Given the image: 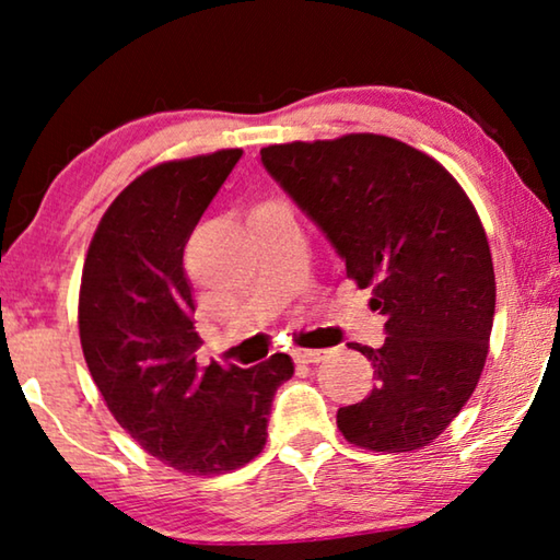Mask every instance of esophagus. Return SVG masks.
I'll return each mask as SVG.
<instances>
[{
    "label": "esophagus",
    "mask_w": 560,
    "mask_h": 560,
    "mask_svg": "<svg viewBox=\"0 0 560 560\" xmlns=\"http://www.w3.org/2000/svg\"><path fill=\"white\" fill-rule=\"evenodd\" d=\"M328 350H308V348H299L293 350V358H296V363H320V360L326 358Z\"/></svg>",
    "instance_id": "1"
}]
</instances>
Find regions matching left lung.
<instances>
[{"instance_id": "obj_1", "label": "left lung", "mask_w": 560, "mask_h": 560, "mask_svg": "<svg viewBox=\"0 0 560 560\" xmlns=\"http://www.w3.org/2000/svg\"><path fill=\"white\" fill-rule=\"evenodd\" d=\"M261 163L346 261L385 316L365 400L340 407L355 447L412 452L447 430L485 371L497 281L469 197L438 160L400 140L350 132L261 148Z\"/></svg>"}]
</instances>
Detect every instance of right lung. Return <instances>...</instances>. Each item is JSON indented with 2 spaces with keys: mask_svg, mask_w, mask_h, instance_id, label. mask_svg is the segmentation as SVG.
I'll return each mask as SVG.
<instances>
[{
  "mask_svg": "<svg viewBox=\"0 0 560 560\" xmlns=\"http://www.w3.org/2000/svg\"><path fill=\"white\" fill-rule=\"evenodd\" d=\"M242 150L170 160L132 179L98 222L81 277L79 334L110 415L183 474H224L267 444L287 353L254 368H202L183 254Z\"/></svg>",
  "mask_w": 560,
  "mask_h": 560,
  "instance_id": "1",
  "label": "right lung"
}]
</instances>
